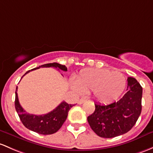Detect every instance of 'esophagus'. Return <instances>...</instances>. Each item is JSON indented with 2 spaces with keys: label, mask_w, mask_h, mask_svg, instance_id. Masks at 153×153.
Here are the masks:
<instances>
[{
  "label": "esophagus",
  "mask_w": 153,
  "mask_h": 153,
  "mask_svg": "<svg viewBox=\"0 0 153 153\" xmlns=\"http://www.w3.org/2000/svg\"><path fill=\"white\" fill-rule=\"evenodd\" d=\"M84 102H85V99H80L78 101V103L79 104V105H81V104L83 103Z\"/></svg>",
  "instance_id": "esophagus-1"
}]
</instances>
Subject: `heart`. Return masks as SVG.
Masks as SVG:
<instances>
[{"label": "heart", "instance_id": "obj_1", "mask_svg": "<svg viewBox=\"0 0 153 153\" xmlns=\"http://www.w3.org/2000/svg\"><path fill=\"white\" fill-rule=\"evenodd\" d=\"M125 83V76L120 72L102 69H86L78 75L72 87L78 93L92 91L97 100L108 102L121 95Z\"/></svg>", "mask_w": 153, "mask_h": 153}]
</instances>
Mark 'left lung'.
<instances>
[{
    "mask_svg": "<svg viewBox=\"0 0 153 153\" xmlns=\"http://www.w3.org/2000/svg\"><path fill=\"white\" fill-rule=\"evenodd\" d=\"M127 92L108 105L94 103L95 110L87 118L92 131L102 138H114L128 133L141 112L142 87L136 79L128 78Z\"/></svg>",
    "mask_w": 153,
    "mask_h": 153,
    "instance_id": "obj_1",
    "label": "left lung"
}]
</instances>
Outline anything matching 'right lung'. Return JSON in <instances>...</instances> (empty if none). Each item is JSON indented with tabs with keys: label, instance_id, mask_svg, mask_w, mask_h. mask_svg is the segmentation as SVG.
Listing matches in <instances>:
<instances>
[{
	"label": "right lung",
	"instance_id": "right-lung-1",
	"mask_svg": "<svg viewBox=\"0 0 153 153\" xmlns=\"http://www.w3.org/2000/svg\"><path fill=\"white\" fill-rule=\"evenodd\" d=\"M51 67L58 68V70H62L65 72L67 71V68L65 67V65H62V64L54 62V63L43 64V65L39 66V67H36V68H33L32 70H28V72H25V75H26L27 73H28L30 71H32V70L39 69L40 67ZM17 91V86L16 88L15 91L14 106H15V109L17 111V114H18V116L20 117V120H21L22 123L23 124L24 126L26 128L33 132L39 133V134L50 135L56 133L62 128V125H63L64 122H65L66 119H67L69 111L74 105H71V104L67 103V102L63 101L54 110L46 114H30L27 113L22 108V106L20 105V102H19Z\"/></svg>",
	"mask_w": 153,
	"mask_h": 153
}]
</instances>
